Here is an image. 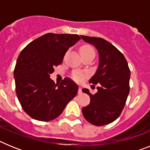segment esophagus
Returning a JSON list of instances; mask_svg holds the SVG:
<instances>
[{"mask_svg": "<svg viewBox=\"0 0 150 150\" xmlns=\"http://www.w3.org/2000/svg\"><path fill=\"white\" fill-rule=\"evenodd\" d=\"M82 93V88L81 87H79V89H78V94Z\"/></svg>", "mask_w": 150, "mask_h": 150, "instance_id": "esophagus-1", "label": "esophagus"}]
</instances>
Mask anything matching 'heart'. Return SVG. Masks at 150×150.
Here are the masks:
<instances>
[{
    "instance_id": "1",
    "label": "heart",
    "mask_w": 150,
    "mask_h": 150,
    "mask_svg": "<svg viewBox=\"0 0 150 150\" xmlns=\"http://www.w3.org/2000/svg\"><path fill=\"white\" fill-rule=\"evenodd\" d=\"M80 53L81 55H88V54H95V51L91 46H82L80 49ZM72 77L74 80H76L77 82H80L83 80V77H84V74L82 73L76 72L74 73L72 75Z\"/></svg>"
}]
</instances>
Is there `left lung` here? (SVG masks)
I'll return each mask as SVG.
<instances>
[{"instance_id": "1", "label": "left lung", "mask_w": 150, "mask_h": 150, "mask_svg": "<svg viewBox=\"0 0 150 150\" xmlns=\"http://www.w3.org/2000/svg\"><path fill=\"white\" fill-rule=\"evenodd\" d=\"M82 39L93 45L98 52L99 64L89 83L98 84V92L92 95L88 88L90 104L82 112L88 122L97 126L110 124L121 114L129 93L130 70L123 54L112 44L100 38L81 35Z\"/></svg>"}]
</instances>
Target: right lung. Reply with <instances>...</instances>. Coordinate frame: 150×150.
<instances>
[{"label": "right lung", "instance_id": "1", "mask_svg": "<svg viewBox=\"0 0 150 150\" xmlns=\"http://www.w3.org/2000/svg\"><path fill=\"white\" fill-rule=\"evenodd\" d=\"M79 40L77 34L49 33L30 42L18 55L14 70L17 98L34 120H54L77 94L78 86L73 80L65 78L55 84L50 74Z\"/></svg>", "mask_w": 150, "mask_h": 150}]
</instances>
